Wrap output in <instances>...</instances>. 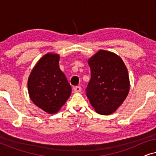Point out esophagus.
Here are the masks:
<instances>
[{
  "mask_svg": "<svg viewBox=\"0 0 156 156\" xmlns=\"http://www.w3.org/2000/svg\"><path fill=\"white\" fill-rule=\"evenodd\" d=\"M82 91V88H81L80 87H75L74 88V93H78V92H80V91Z\"/></svg>",
  "mask_w": 156,
  "mask_h": 156,
  "instance_id": "esophagus-1",
  "label": "esophagus"
}]
</instances>
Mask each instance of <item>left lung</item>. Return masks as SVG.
Listing matches in <instances>:
<instances>
[{
	"label": "left lung",
	"instance_id": "8db88e82",
	"mask_svg": "<svg viewBox=\"0 0 156 156\" xmlns=\"http://www.w3.org/2000/svg\"><path fill=\"white\" fill-rule=\"evenodd\" d=\"M88 64L91 80L86 89L87 97L98 114H112L129 94L127 68L119 55L104 50L90 57Z\"/></svg>",
	"mask_w": 156,
	"mask_h": 156
}]
</instances>
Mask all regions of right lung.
I'll list each match as a JSON object with an SVG mask.
<instances>
[{
    "label": "right lung",
    "mask_w": 156,
    "mask_h": 156,
    "mask_svg": "<svg viewBox=\"0 0 156 156\" xmlns=\"http://www.w3.org/2000/svg\"><path fill=\"white\" fill-rule=\"evenodd\" d=\"M59 55L47 53L32 69L27 80L28 94L36 106L55 114L69 99L72 87L59 66Z\"/></svg>",
    "instance_id": "obj_1"
}]
</instances>
